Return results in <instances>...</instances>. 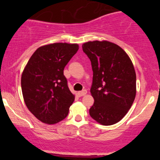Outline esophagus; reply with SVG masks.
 Segmentation results:
<instances>
[{
    "mask_svg": "<svg viewBox=\"0 0 160 160\" xmlns=\"http://www.w3.org/2000/svg\"><path fill=\"white\" fill-rule=\"evenodd\" d=\"M86 92H87V91H86V89H84V90H82V91L78 92V96L81 97V96H83V95H85L86 94Z\"/></svg>",
    "mask_w": 160,
    "mask_h": 160,
    "instance_id": "1",
    "label": "esophagus"
}]
</instances>
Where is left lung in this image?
<instances>
[{
  "label": "left lung",
  "mask_w": 160,
  "mask_h": 160,
  "mask_svg": "<svg viewBox=\"0 0 160 160\" xmlns=\"http://www.w3.org/2000/svg\"><path fill=\"white\" fill-rule=\"evenodd\" d=\"M93 71L90 92L94 104L89 114L98 123L111 126L120 121L136 95V74L131 59L111 42L89 41L82 46Z\"/></svg>",
  "instance_id": "obj_1"
}]
</instances>
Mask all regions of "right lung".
<instances>
[{"mask_svg": "<svg viewBox=\"0 0 160 160\" xmlns=\"http://www.w3.org/2000/svg\"><path fill=\"white\" fill-rule=\"evenodd\" d=\"M78 49L77 43L43 46L33 53L24 69L21 86L25 103L44 123H57L68 114L74 95L68 86L64 68Z\"/></svg>", "mask_w": 160, "mask_h": 160, "instance_id": "1", "label": "right lung"}]
</instances>
